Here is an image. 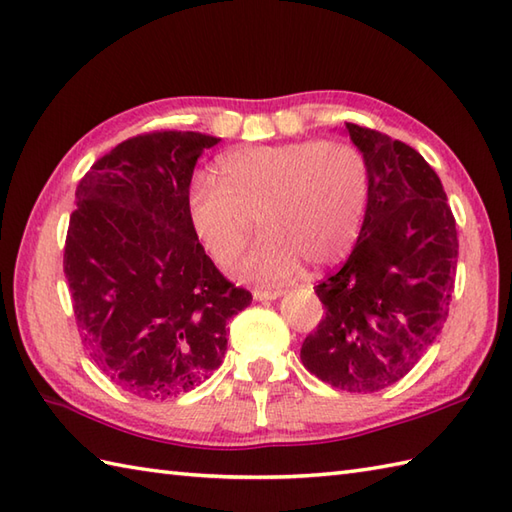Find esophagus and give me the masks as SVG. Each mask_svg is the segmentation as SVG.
Instances as JSON below:
<instances>
[{
	"instance_id": "esophagus-1",
	"label": "esophagus",
	"mask_w": 512,
	"mask_h": 512,
	"mask_svg": "<svg viewBox=\"0 0 512 512\" xmlns=\"http://www.w3.org/2000/svg\"><path fill=\"white\" fill-rule=\"evenodd\" d=\"M284 295V290H253V297L257 301H268V299H277Z\"/></svg>"
}]
</instances>
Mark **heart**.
Listing matches in <instances>:
<instances>
[{
  "label": "heart",
  "instance_id": "b5f03b06",
  "mask_svg": "<svg viewBox=\"0 0 512 512\" xmlns=\"http://www.w3.org/2000/svg\"><path fill=\"white\" fill-rule=\"evenodd\" d=\"M369 204L361 151L339 140L248 145L217 160V180L193 176L187 215L217 266H233L255 231L266 235L239 266L257 284L295 277L303 259L328 266L350 253Z\"/></svg>",
  "mask_w": 512,
  "mask_h": 512
}]
</instances>
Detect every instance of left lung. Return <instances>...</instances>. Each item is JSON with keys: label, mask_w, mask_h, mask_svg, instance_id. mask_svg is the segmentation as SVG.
<instances>
[{"label": "left lung", "mask_w": 512, "mask_h": 512, "mask_svg": "<svg viewBox=\"0 0 512 512\" xmlns=\"http://www.w3.org/2000/svg\"><path fill=\"white\" fill-rule=\"evenodd\" d=\"M369 169V204L347 262L314 292L325 308L301 363L336 389L372 394L411 372L449 317L458 231L438 173L416 149L347 123Z\"/></svg>", "instance_id": "8db88e82"}]
</instances>
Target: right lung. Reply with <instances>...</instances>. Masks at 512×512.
<instances>
[{
	"label": "right lung",
	"instance_id": "right-lung-1",
	"mask_svg": "<svg viewBox=\"0 0 512 512\" xmlns=\"http://www.w3.org/2000/svg\"><path fill=\"white\" fill-rule=\"evenodd\" d=\"M217 140L138 134L76 187L63 250L76 328L92 363L147 400L204 383L222 365L226 321L253 301L215 268L189 224L187 184Z\"/></svg>",
	"mask_w": 512,
	"mask_h": 512
}]
</instances>
